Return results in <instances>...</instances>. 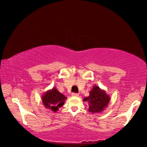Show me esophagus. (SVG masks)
<instances>
[{"label":"esophagus","mask_w":147,"mask_h":147,"mask_svg":"<svg viewBox=\"0 0 147 147\" xmlns=\"http://www.w3.org/2000/svg\"><path fill=\"white\" fill-rule=\"evenodd\" d=\"M71 96H79V94H78V93H72L71 94Z\"/></svg>","instance_id":"obj_1"}]
</instances>
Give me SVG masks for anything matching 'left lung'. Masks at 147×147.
I'll list each match as a JSON object with an SVG mask.
<instances>
[{
    "label": "left lung",
    "instance_id": "1",
    "mask_svg": "<svg viewBox=\"0 0 147 147\" xmlns=\"http://www.w3.org/2000/svg\"><path fill=\"white\" fill-rule=\"evenodd\" d=\"M89 103V111L92 113L102 111L109 103L110 97L103 90H100L98 86H94L90 96L84 99Z\"/></svg>",
    "mask_w": 147,
    "mask_h": 147
}]
</instances>
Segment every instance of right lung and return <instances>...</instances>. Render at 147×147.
Segmentation results:
<instances>
[{"mask_svg":"<svg viewBox=\"0 0 147 147\" xmlns=\"http://www.w3.org/2000/svg\"><path fill=\"white\" fill-rule=\"evenodd\" d=\"M66 98H67L60 93L55 88H53L44 94L42 100L46 108L56 112L58 110V108L63 105Z\"/></svg>","mask_w":147,"mask_h":147,"instance_id":"right-lung-1","label":"right lung"}]
</instances>
